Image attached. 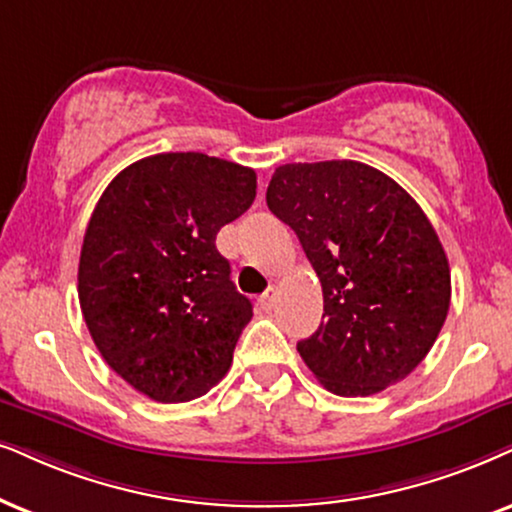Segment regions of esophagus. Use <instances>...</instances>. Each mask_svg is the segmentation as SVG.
<instances>
[{
	"label": "esophagus",
	"instance_id": "obj_1",
	"mask_svg": "<svg viewBox=\"0 0 512 512\" xmlns=\"http://www.w3.org/2000/svg\"><path fill=\"white\" fill-rule=\"evenodd\" d=\"M274 304H276V290H274V288H269L267 293H264V295L260 297V307H262V309H267V312H269V309L274 307Z\"/></svg>",
	"mask_w": 512,
	"mask_h": 512
}]
</instances>
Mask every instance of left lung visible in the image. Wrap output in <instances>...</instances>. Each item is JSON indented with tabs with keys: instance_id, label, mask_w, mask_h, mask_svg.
<instances>
[{
	"instance_id": "8db88e82",
	"label": "left lung",
	"mask_w": 512,
	"mask_h": 512,
	"mask_svg": "<svg viewBox=\"0 0 512 512\" xmlns=\"http://www.w3.org/2000/svg\"><path fill=\"white\" fill-rule=\"evenodd\" d=\"M267 205L300 238L323 288V321L297 352L321 385L368 397L404 380L442 331L446 252L397 181L357 160L276 167Z\"/></svg>"
}]
</instances>
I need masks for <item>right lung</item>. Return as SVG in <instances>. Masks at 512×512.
Returning <instances> with one entry per match:
<instances>
[{"label": "right lung", "mask_w": 512, "mask_h": 512, "mask_svg": "<svg viewBox=\"0 0 512 512\" xmlns=\"http://www.w3.org/2000/svg\"><path fill=\"white\" fill-rule=\"evenodd\" d=\"M255 191L250 167L158 153L101 193L84 231L77 295L101 357L148 399L203 397L229 371L252 304L215 238Z\"/></svg>", "instance_id": "right-lung-1"}]
</instances>
